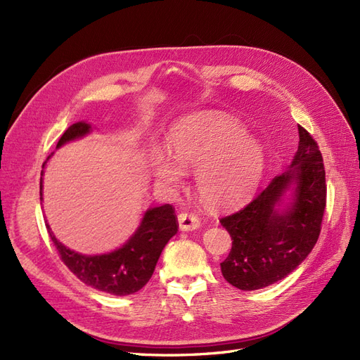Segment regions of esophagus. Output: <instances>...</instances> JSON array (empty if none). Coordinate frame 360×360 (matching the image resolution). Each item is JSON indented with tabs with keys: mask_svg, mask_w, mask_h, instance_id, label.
<instances>
[{
	"mask_svg": "<svg viewBox=\"0 0 360 360\" xmlns=\"http://www.w3.org/2000/svg\"><path fill=\"white\" fill-rule=\"evenodd\" d=\"M201 221L198 216L189 214V213H180L179 214V228L181 231H193L200 228Z\"/></svg>",
	"mask_w": 360,
	"mask_h": 360,
	"instance_id": "1",
	"label": "esophagus"
}]
</instances>
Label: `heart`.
Returning a JSON list of instances; mask_svg holds the SVG:
<instances>
[{
  "label": "heart",
  "instance_id": "obj_1",
  "mask_svg": "<svg viewBox=\"0 0 360 360\" xmlns=\"http://www.w3.org/2000/svg\"><path fill=\"white\" fill-rule=\"evenodd\" d=\"M171 157L153 150L151 167L156 180L169 189L184 183V172L195 171L200 198L213 209L243 204L266 168V150L246 129L226 115L198 114L181 118L168 136Z\"/></svg>",
  "mask_w": 360,
  "mask_h": 360
}]
</instances>
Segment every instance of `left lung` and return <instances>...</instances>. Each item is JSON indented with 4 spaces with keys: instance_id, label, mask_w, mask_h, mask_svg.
I'll return each mask as SVG.
<instances>
[{
    "instance_id": "left-lung-1",
    "label": "left lung",
    "mask_w": 360,
    "mask_h": 360,
    "mask_svg": "<svg viewBox=\"0 0 360 360\" xmlns=\"http://www.w3.org/2000/svg\"><path fill=\"white\" fill-rule=\"evenodd\" d=\"M326 209V172L317 143L299 126L288 169L221 225L233 246L222 275L238 290H259L288 276L317 243Z\"/></svg>"
}]
</instances>
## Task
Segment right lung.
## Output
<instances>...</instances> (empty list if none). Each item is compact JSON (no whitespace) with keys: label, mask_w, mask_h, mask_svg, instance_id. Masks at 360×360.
Instances as JSON below:
<instances>
[{"label":"right lung","mask_w":360,"mask_h":360,"mask_svg":"<svg viewBox=\"0 0 360 360\" xmlns=\"http://www.w3.org/2000/svg\"><path fill=\"white\" fill-rule=\"evenodd\" d=\"M91 124L85 122L72 124L60 138L57 148L70 141L84 138L91 134ZM51 156H48L46 162ZM46 162L43 163V168ZM41 183L40 179V200H43ZM46 228L63 263L70 269L76 278L99 291L110 292L114 296H127V294L139 291L150 281L163 248L172 236H176L179 225L172 205L151 207L144 213L136 231L122 248L101 255L75 252L53 236L49 224H46Z\"/></svg>","instance_id":"1"}]
</instances>
